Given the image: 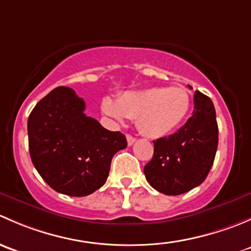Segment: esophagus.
<instances>
[{"label":"esophagus","instance_id":"1","mask_svg":"<svg viewBox=\"0 0 251 251\" xmlns=\"http://www.w3.org/2000/svg\"><path fill=\"white\" fill-rule=\"evenodd\" d=\"M126 140H127L128 146H132V144L136 142V138L131 135H126Z\"/></svg>","mask_w":251,"mask_h":251}]
</instances>
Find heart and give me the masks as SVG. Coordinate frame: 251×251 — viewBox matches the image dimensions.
Here are the masks:
<instances>
[{
    "label": "heart",
    "instance_id": "obj_1",
    "mask_svg": "<svg viewBox=\"0 0 251 251\" xmlns=\"http://www.w3.org/2000/svg\"><path fill=\"white\" fill-rule=\"evenodd\" d=\"M192 100L183 87H151L125 92L118 100L105 97L102 111L118 123L136 119L144 136L159 138L173 132L188 115Z\"/></svg>",
    "mask_w": 251,
    "mask_h": 251
}]
</instances>
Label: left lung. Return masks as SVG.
Returning <instances> with one entry per match:
<instances>
[{"label":"left lung","mask_w":251,"mask_h":251,"mask_svg":"<svg viewBox=\"0 0 251 251\" xmlns=\"http://www.w3.org/2000/svg\"><path fill=\"white\" fill-rule=\"evenodd\" d=\"M153 142L154 155L144 166L149 184L166 196L196 188L206 178L219 144L214 103L196 91L194 110L187 123L177 132Z\"/></svg>","instance_id":"obj_1"}]
</instances>
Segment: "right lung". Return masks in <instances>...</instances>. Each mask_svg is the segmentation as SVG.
Wrapping results in <instances>:
<instances>
[{
  "mask_svg": "<svg viewBox=\"0 0 251 251\" xmlns=\"http://www.w3.org/2000/svg\"><path fill=\"white\" fill-rule=\"evenodd\" d=\"M85 102L59 86L42 98L27 119L31 161L55 192L85 197L105 183L116 151L127 147L125 135L107 130L85 114Z\"/></svg>",
  "mask_w": 251,
  "mask_h": 251,
  "instance_id": "add662e5",
  "label": "right lung"
}]
</instances>
